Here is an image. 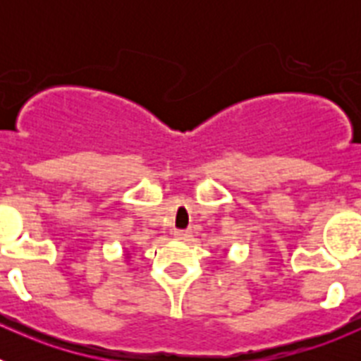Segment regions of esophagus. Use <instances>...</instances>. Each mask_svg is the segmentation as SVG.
Returning <instances> with one entry per match:
<instances>
[{"instance_id": "esophagus-1", "label": "esophagus", "mask_w": 361, "mask_h": 361, "mask_svg": "<svg viewBox=\"0 0 361 361\" xmlns=\"http://www.w3.org/2000/svg\"><path fill=\"white\" fill-rule=\"evenodd\" d=\"M173 237L177 238V240H188V238L191 237V233L190 231H184V229H175Z\"/></svg>"}]
</instances>
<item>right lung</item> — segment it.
Here are the masks:
<instances>
[{
	"instance_id": "obj_1",
	"label": "right lung",
	"mask_w": 361,
	"mask_h": 361,
	"mask_svg": "<svg viewBox=\"0 0 361 361\" xmlns=\"http://www.w3.org/2000/svg\"><path fill=\"white\" fill-rule=\"evenodd\" d=\"M130 257H132V253H130V251H126V253H124V258H126V260H130Z\"/></svg>"
}]
</instances>
